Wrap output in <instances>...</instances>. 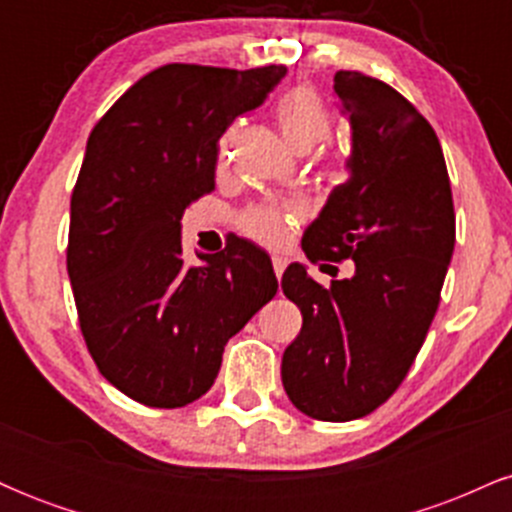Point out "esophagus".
<instances>
[{
  "instance_id": "obj_1",
  "label": "esophagus",
  "mask_w": 512,
  "mask_h": 512,
  "mask_svg": "<svg viewBox=\"0 0 512 512\" xmlns=\"http://www.w3.org/2000/svg\"><path fill=\"white\" fill-rule=\"evenodd\" d=\"M286 257H272V267H274V274H276V279H281V274H284V269H286Z\"/></svg>"
}]
</instances>
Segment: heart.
<instances>
[{"mask_svg":"<svg viewBox=\"0 0 512 512\" xmlns=\"http://www.w3.org/2000/svg\"><path fill=\"white\" fill-rule=\"evenodd\" d=\"M276 122L281 134L296 151H310L330 134V113L313 88H289L276 103ZM231 158V134L219 144V168L228 166ZM301 219L296 204H257L240 216V228L245 236L267 248H281L289 240L291 228Z\"/></svg>","mask_w":512,"mask_h":512,"instance_id":"heart-1","label":"heart"}]
</instances>
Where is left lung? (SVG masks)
I'll list each match as a JSON object with an SVG mask.
<instances>
[{
    "mask_svg": "<svg viewBox=\"0 0 512 512\" xmlns=\"http://www.w3.org/2000/svg\"><path fill=\"white\" fill-rule=\"evenodd\" d=\"M349 115V180L303 236L310 262L354 260L317 284L303 264L281 276L303 327L281 358L293 407L317 421L361 419L387 402L424 344L455 250L443 149L402 93L361 72L334 74ZM320 269H334L320 264ZM330 274V272H327Z\"/></svg>",
    "mask_w": 512,
    "mask_h": 512,
    "instance_id": "8db88e82",
    "label": "left lung"
}]
</instances>
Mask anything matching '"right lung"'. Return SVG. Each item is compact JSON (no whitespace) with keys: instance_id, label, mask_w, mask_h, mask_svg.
<instances>
[{"instance_id":"add662e5","label":"right lung","mask_w":512,"mask_h":512,"mask_svg":"<svg viewBox=\"0 0 512 512\" xmlns=\"http://www.w3.org/2000/svg\"><path fill=\"white\" fill-rule=\"evenodd\" d=\"M286 67L166 64L93 127L72 192L67 272L88 354L108 383L175 409L214 385L223 346L274 298L272 260L236 240L182 260L180 219L214 190L219 139Z\"/></svg>"}]
</instances>
